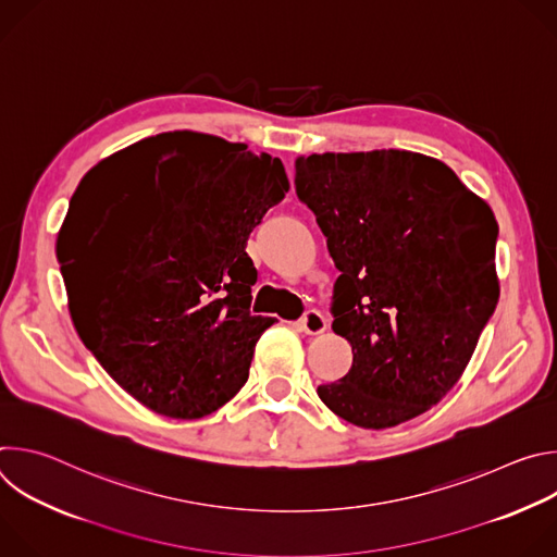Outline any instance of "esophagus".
Listing matches in <instances>:
<instances>
[{"label": "esophagus", "instance_id": "1", "mask_svg": "<svg viewBox=\"0 0 557 557\" xmlns=\"http://www.w3.org/2000/svg\"><path fill=\"white\" fill-rule=\"evenodd\" d=\"M299 324H301V331H304V333H308V335H320V333L326 331V317H324L320 310L308 308V310L301 314Z\"/></svg>", "mask_w": 557, "mask_h": 557}]
</instances>
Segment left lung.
<instances>
[{
	"mask_svg": "<svg viewBox=\"0 0 557 557\" xmlns=\"http://www.w3.org/2000/svg\"><path fill=\"white\" fill-rule=\"evenodd\" d=\"M295 191L339 269L333 331L352 346L317 387L344 421L385 430L456 385L498 304V224L436 158L374 149L297 158Z\"/></svg>",
	"mask_w": 557,
	"mask_h": 557,
	"instance_id": "left-lung-1",
	"label": "left lung"
}]
</instances>
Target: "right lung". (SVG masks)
Segmentation results:
<instances>
[{"mask_svg":"<svg viewBox=\"0 0 557 557\" xmlns=\"http://www.w3.org/2000/svg\"><path fill=\"white\" fill-rule=\"evenodd\" d=\"M288 191L280 158L198 132L129 145L86 174L57 237L72 322L149 410L200 419L240 392L275 322L251 312V231Z\"/></svg>","mask_w":557,"mask_h":557,"instance_id":"right-lung-1","label":"right lung"}]
</instances>
